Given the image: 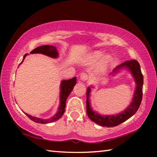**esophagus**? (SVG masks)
<instances>
[{"label": "esophagus", "mask_w": 157, "mask_h": 157, "mask_svg": "<svg viewBox=\"0 0 157 157\" xmlns=\"http://www.w3.org/2000/svg\"><path fill=\"white\" fill-rule=\"evenodd\" d=\"M89 77L86 73H82L80 75V79L82 81H86L88 79Z\"/></svg>", "instance_id": "esophagus-1"}]
</instances>
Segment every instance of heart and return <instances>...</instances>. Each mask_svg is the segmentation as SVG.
Masks as SVG:
<instances>
[{
    "label": "heart",
    "mask_w": 157,
    "mask_h": 157,
    "mask_svg": "<svg viewBox=\"0 0 157 157\" xmlns=\"http://www.w3.org/2000/svg\"><path fill=\"white\" fill-rule=\"evenodd\" d=\"M103 55H104V52L100 51V50H96V51H94L91 52V54H89L88 57H87L86 61L89 63H94L97 62L98 61H99L103 57ZM111 61H112V58H111L110 55H106V56H105L101 59L97 66V72L101 73L105 71L109 67V66L110 65Z\"/></svg>",
    "instance_id": "heart-1"
}]
</instances>
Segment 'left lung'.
<instances>
[{
  "mask_svg": "<svg viewBox=\"0 0 157 157\" xmlns=\"http://www.w3.org/2000/svg\"><path fill=\"white\" fill-rule=\"evenodd\" d=\"M123 68H127L131 72L133 78H134L136 82V89H135L134 97H133L132 102L125 109L122 111L121 113L116 114V115L105 116L100 115L95 111H93L90 105V92L91 88L88 87L86 91V113L89 118L94 123H97L99 125L103 127H115L121 124L134 115L139 109L140 103H141L143 97V76L142 75L139 63L136 60H129L124 62L121 64L118 65L117 67L113 69L112 73L119 72V71Z\"/></svg>",
  "mask_w": 157,
  "mask_h": 157,
  "instance_id": "1",
  "label": "left lung"
}]
</instances>
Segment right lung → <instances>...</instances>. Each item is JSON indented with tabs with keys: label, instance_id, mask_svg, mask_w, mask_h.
Returning a JSON list of instances; mask_svg holds the SVG:
<instances>
[{
	"label": "right lung",
	"instance_id": "obj_1",
	"mask_svg": "<svg viewBox=\"0 0 157 157\" xmlns=\"http://www.w3.org/2000/svg\"><path fill=\"white\" fill-rule=\"evenodd\" d=\"M30 53L31 54H34V53H41V54L47 55V56L52 57V58H57L58 56H59V53L57 52L56 47L53 46H48V45L37 47L35 49L32 50ZM26 55H27V54H25L24 55L21 63H22L23 62V60L25 59ZM76 80H77V78L76 77H75V78L68 79V80H62L61 82L59 107L58 108L57 112L52 117H50V118H48V119H43L40 118H37V117L32 116L26 113H24L30 119V120L33 121L34 122H35V123H37L46 124V123H52V122L59 120L61 117L63 116V113H64L66 99H67L69 94H70L71 91H73L74 86L76 84Z\"/></svg>",
	"mask_w": 157,
	"mask_h": 157
}]
</instances>
